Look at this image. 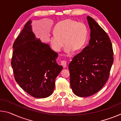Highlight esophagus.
Instances as JSON below:
<instances>
[{
    "instance_id": "34e87169",
    "label": "esophagus",
    "mask_w": 121,
    "mask_h": 121,
    "mask_svg": "<svg viewBox=\"0 0 121 121\" xmlns=\"http://www.w3.org/2000/svg\"><path fill=\"white\" fill-rule=\"evenodd\" d=\"M61 65L63 67V68H65V67L67 66V61H61Z\"/></svg>"
}]
</instances>
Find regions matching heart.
I'll list each match as a JSON object with an SVG mask.
<instances>
[{
	"label": "heart",
	"instance_id": "obj_1",
	"mask_svg": "<svg viewBox=\"0 0 121 121\" xmlns=\"http://www.w3.org/2000/svg\"><path fill=\"white\" fill-rule=\"evenodd\" d=\"M53 32L54 35L50 36L48 39L51 48L56 52H59L65 43V51L67 54H70L75 50H81L85 45L88 36L86 26L83 23L71 19L59 22Z\"/></svg>",
	"mask_w": 121,
	"mask_h": 121
}]
</instances>
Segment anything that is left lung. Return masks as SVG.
<instances>
[{
  "mask_svg": "<svg viewBox=\"0 0 121 121\" xmlns=\"http://www.w3.org/2000/svg\"><path fill=\"white\" fill-rule=\"evenodd\" d=\"M89 45L73 57L69 65L70 86L78 97L98 92L108 81L114 61L112 44L107 34L90 16Z\"/></svg>",
  "mask_w": 121,
  "mask_h": 121,
  "instance_id": "1",
  "label": "left lung"
}]
</instances>
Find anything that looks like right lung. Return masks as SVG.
I'll return each instance as SVG.
<instances>
[{
	"label": "right lung",
	"instance_id": "1",
	"mask_svg": "<svg viewBox=\"0 0 121 121\" xmlns=\"http://www.w3.org/2000/svg\"><path fill=\"white\" fill-rule=\"evenodd\" d=\"M29 20L14 42L11 65L16 82L36 98L52 95L55 81L63 67L56 63L58 54L36 38Z\"/></svg>",
	"mask_w": 121,
	"mask_h": 121
}]
</instances>
